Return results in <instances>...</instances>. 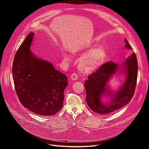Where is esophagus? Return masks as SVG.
Returning a JSON list of instances; mask_svg holds the SVG:
<instances>
[{
	"label": "esophagus",
	"instance_id": "1",
	"mask_svg": "<svg viewBox=\"0 0 149 149\" xmlns=\"http://www.w3.org/2000/svg\"><path fill=\"white\" fill-rule=\"evenodd\" d=\"M78 75H77V74L75 73H73L72 74V75H71V78L72 79V80H76L78 79Z\"/></svg>",
	"mask_w": 149,
	"mask_h": 149
}]
</instances>
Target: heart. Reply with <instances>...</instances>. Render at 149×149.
<instances>
[{"label":"heart","mask_w":149,"mask_h":149,"mask_svg":"<svg viewBox=\"0 0 149 149\" xmlns=\"http://www.w3.org/2000/svg\"><path fill=\"white\" fill-rule=\"evenodd\" d=\"M106 51L102 46L95 48L84 54L78 61V68L84 73H91L99 68L105 61ZM63 59L70 61V56L67 54H63Z\"/></svg>","instance_id":"1"}]
</instances>
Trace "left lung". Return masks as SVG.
<instances>
[{"label": "left lung", "mask_w": 149, "mask_h": 149, "mask_svg": "<svg viewBox=\"0 0 149 149\" xmlns=\"http://www.w3.org/2000/svg\"><path fill=\"white\" fill-rule=\"evenodd\" d=\"M124 42L126 44L125 47L132 49L126 39ZM137 70V60L134 53L127 57L122 65L111 61L102 64L88 77V79L84 83L87 94L86 99L89 107L98 114H105L118 110L128 104L134 94ZM118 70L123 73L126 78L120 88L114 92L109 88L107 83ZM103 96L109 98L107 103L102 101Z\"/></svg>", "instance_id": "8db88e82"}]
</instances>
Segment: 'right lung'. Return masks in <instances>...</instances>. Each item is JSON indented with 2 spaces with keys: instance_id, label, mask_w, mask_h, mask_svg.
<instances>
[{
  "instance_id": "right-lung-1",
  "label": "right lung",
  "mask_w": 149,
  "mask_h": 149,
  "mask_svg": "<svg viewBox=\"0 0 149 149\" xmlns=\"http://www.w3.org/2000/svg\"><path fill=\"white\" fill-rule=\"evenodd\" d=\"M34 34L29 33L15 56L12 74L15 90L25 108L38 115L52 116L62 107L68 77L32 52Z\"/></svg>"
}]
</instances>
